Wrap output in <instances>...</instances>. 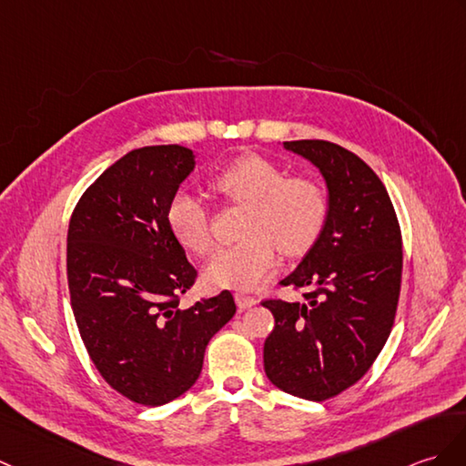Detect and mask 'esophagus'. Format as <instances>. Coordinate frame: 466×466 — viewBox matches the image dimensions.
<instances>
[{
	"label": "esophagus",
	"mask_w": 466,
	"mask_h": 466,
	"mask_svg": "<svg viewBox=\"0 0 466 466\" xmlns=\"http://www.w3.org/2000/svg\"><path fill=\"white\" fill-rule=\"evenodd\" d=\"M236 299V306L240 309H248V308H254L258 304V299L252 298V296H246V294H236L234 296Z\"/></svg>",
	"instance_id": "esophagus-1"
}]
</instances>
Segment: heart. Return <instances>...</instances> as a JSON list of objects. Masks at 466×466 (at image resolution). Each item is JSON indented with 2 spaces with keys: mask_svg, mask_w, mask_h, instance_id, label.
Instances as JSON below:
<instances>
[{
  "mask_svg": "<svg viewBox=\"0 0 466 466\" xmlns=\"http://www.w3.org/2000/svg\"><path fill=\"white\" fill-rule=\"evenodd\" d=\"M214 192L246 204L240 242L220 248L204 268L210 288L252 291L274 274L279 250L296 256L318 240L328 218L326 194L309 178H286L276 162L244 155L212 177ZM168 228L194 254L212 246L210 214L197 194L180 190L167 208Z\"/></svg>",
  "mask_w": 466,
  "mask_h": 466,
  "instance_id": "1",
  "label": "heart"
}]
</instances>
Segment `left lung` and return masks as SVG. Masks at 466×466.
Here are the masks:
<instances>
[{
    "instance_id": "left-lung-1",
    "label": "left lung",
    "mask_w": 466,
    "mask_h": 466,
    "mask_svg": "<svg viewBox=\"0 0 466 466\" xmlns=\"http://www.w3.org/2000/svg\"><path fill=\"white\" fill-rule=\"evenodd\" d=\"M328 190V218L284 286L304 301H264L276 326L264 343L268 380L282 391L326 401L370 370L391 333L401 288V230L380 177L328 140H286Z\"/></svg>"
}]
</instances>
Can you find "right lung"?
I'll return each mask as SVG.
<instances>
[{
    "label": "right lung",
    "mask_w": 466,
    "mask_h": 466,
    "mask_svg": "<svg viewBox=\"0 0 466 466\" xmlns=\"http://www.w3.org/2000/svg\"><path fill=\"white\" fill-rule=\"evenodd\" d=\"M197 165L180 145L135 148L75 207L67 279L75 321L96 370L118 393L158 407L187 393L212 335L236 304L228 289L180 309L197 278L167 208Z\"/></svg>",
    "instance_id": "1"
}]
</instances>
